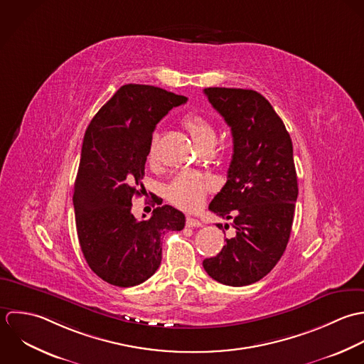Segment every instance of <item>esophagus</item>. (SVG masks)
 Returning a JSON list of instances; mask_svg holds the SVG:
<instances>
[{"label": "esophagus", "mask_w": 364, "mask_h": 364, "mask_svg": "<svg viewBox=\"0 0 364 364\" xmlns=\"http://www.w3.org/2000/svg\"><path fill=\"white\" fill-rule=\"evenodd\" d=\"M186 225H187L188 228H201V226H203V223H201L198 219L191 218V217L187 218Z\"/></svg>", "instance_id": "1"}]
</instances>
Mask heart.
<instances>
[{
	"mask_svg": "<svg viewBox=\"0 0 364 364\" xmlns=\"http://www.w3.org/2000/svg\"><path fill=\"white\" fill-rule=\"evenodd\" d=\"M183 127L190 134L193 142L198 149L215 144V131L213 125L200 114H188L183 119ZM159 136L154 134L149 145V160L154 161L157 157ZM208 181L193 171L180 173L167 187L168 200L180 208L196 210L198 208L208 191Z\"/></svg>",
	"mask_w": 364,
	"mask_h": 364,
	"instance_id": "1",
	"label": "heart"
}]
</instances>
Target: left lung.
I'll return each instance as SVG.
<instances>
[{"label":"left lung","mask_w":364,"mask_h":364,"mask_svg":"<svg viewBox=\"0 0 364 364\" xmlns=\"http://www.w3.org/2000/svg\"><path fill=\"white\" fill-rule=\"evenodd\" d=\"M204 92L233 138L228 181L210 211L232 219L235 236L203 266L220 284L249 286L273 270L290 239L298 196L292 142L282 118L257 91L210 87Z\"/></svg>","instance_id":"8db88e82"}]
</instances>
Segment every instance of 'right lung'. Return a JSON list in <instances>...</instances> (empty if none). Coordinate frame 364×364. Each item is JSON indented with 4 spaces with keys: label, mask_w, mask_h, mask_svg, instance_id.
Listing matches in <instances>:
<instances>
[{
    "label": "right lung",
    "mask_w": 364,
    "mask_h": 364,
    "mask_svg": "<svg viewBox=\"0 0 364 364\" xmlns=\"http://www.w3.org/2000/svg\"><path fill=\"white\" fill-rule=\"evenodd\" d=\"M186 101L159 87L127 84L85 131L74 183L77 236L90 269L112 286L134 287L151 277L161 262V236L186 225L184 214L171 205L141 220L132 214L134 197L145 190L141 180L153 131Z\"/></svg>",
    "instance_id": "add662e5"
}]
</instances>
